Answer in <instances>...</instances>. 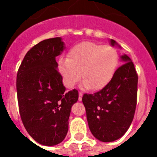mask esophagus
Segmentation results:
<instances>
[{
	"label": "esophagus",
	"instance_id": "obj_1",
	"mask_svg": "<svg viewBox=\"0 0 157 157\" xmlns=\"http://www.w3.org/2000/svg\"><path fill=\"white\" fill-rule=\"evenodd\" d=\"M82 96H83V94L81 93V92H79V97H78L79 101H81V99H82Z\"/></svg>",
	"mask_w": 157,
	"mask_h": 157
}]
</instances>
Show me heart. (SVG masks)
<instances>
[{"instance_id":"1","label":"heart","mask_w":157,"mask_h":157,"mask_svg":"<svg viewBox=\"0 0 157 157\" xmlns=\"http://www.w3.org/2000/svg\"><path fill=\"white\" fill-rule=\"evenodd\" d=\"M118 63V54L113 46L83 41L71 48L67 59L59 60V71L68 88L76 86L82 76L84 89L99 90L112 81Z\"/></svg>"}]
</instances>
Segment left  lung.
<instances>
[{"mask_svg":"<svg viewBox=\"0 0 157 157\" xmlns=\"http://www.w3.org/2000/svg\"><path fill=\"white\" fill-rule=\"evenodd\" d=\"M111 45H117L111 40ZM125 63L117 69L106 87L94 94H85L89 128L96 139L112 142L121 138L130 126L137 104L138 74L129 56L121 57Z\"/></svg>","mask_w":157,"mask_h":157,"instance_id":"obj_1","label":"left lung"}]
</instances>
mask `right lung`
<instances>
[{"instance_id": "right-lung-1", "label": "right lung", "mask_w": 157, "mask_h": 157, "mask_svg": "<svg viewBox=\"0 0 157 157\" xmlns=\"http://www.w3.org/2000/svg\"><path fill=\"white\" fill-rule=\"evenodd\" d=\"M63 49L60 37L40 41L28 50L17 73L21 120L30 136L45 146L65 139L71 106L78 100L76 89L66 92L57 69L55 59Z\"/></svg>"}]
</instances>
